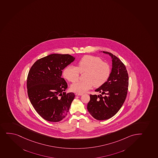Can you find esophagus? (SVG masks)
Wrapping results in <instances>:
<instances>
[{
	"label": "esophagus",
	"mask_w": 158,
	"mask_h": 158,
	"mask_svg": "<svg viewBox=\"0 0 158 158\" xmlns=\"http://www.w3.org/2000/svg\"><path fill=\"white\" fill-rule=\"evenodd\" d=\"M76 96H82V95H83V94L77 92V93H76Z\"/></svg>",
	"instance_id": "1"
}]
</instances>
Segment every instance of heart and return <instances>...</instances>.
<instances>
[{
	"instance_id": "heart-1",
	"label": "heart",
	"mask_w": 158,
	"mask_h": 158,
	"mask_svg": "<svg viewBox=\"0 0 158 158\" xmlns=\"http://www.w3.org/2000/svg\"><path fill=\"white\" fill-rule=\"evenodd\" d=\"M80 73H85V81H77L71 85V90L83 93L94 87H99L108 80L110 75L108 64L103 62L99 57L86 55L77 63V67L68 66L63 71V76L69 81L78 80Z\"/></svg>"
}]
</instances>
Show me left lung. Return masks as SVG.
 <instances>
[{"label":"left lung","instance_id":"left-lung-1","mask_svg":"<svg viewBox=\"0 0 158 158\" xmlns=\"http://www.w3.org/2000/svg\"><path fill=\"white\" fill-rule=\"evenodd\" d=\"M102 52L111 57V71L108 80L95 90L101 94H90L87 105L88 111L98 120L110 119L117 114L126 100L129 85L128 72L124 64L112 53Z\"/></svg>","mask_w":158,"mask_h":158}]
</instances>
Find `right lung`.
I'll list each match as a JSON object with an SVG mask.
<instances>
[{"mask_svg":"<svg viewBox=\"0 0 158 158\" xmlns=\"http://www.w3.org/2000/svg\"><path fill=\"white\" fill-rule=\"evenodd\" d=\"M75 59L68 54H51L36 61L29 71V98L35 111L46 120L59 122L67 115L75 95L64 92L67 83L61 76L62 70Z\"/></svg>","mask_w":158,"mask_h":158,"instance_id":"right-lung-1","label":"right lung"}]
</instances>
